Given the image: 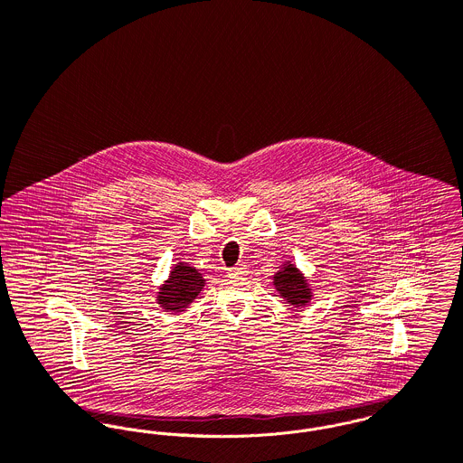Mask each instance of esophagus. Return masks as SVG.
Wrapping results in <instances>:
<instances>
[{
	"mask_svg": "<svg viewBox=\"0 0 463 463\" xmlns=\"http://www.w3.org/2000/svg\"><path fill=\"white\" fill-rule=\"evenodd\" d=\"M246 272L248 271H246L245 264H238V266H234V268L231 269L232 276H245Z\"/></svg>",
	"mask_w": 463,
	"mask_h": 463,
	"instance_id": "1",
	"label": "esophagus"
}]
</instances>
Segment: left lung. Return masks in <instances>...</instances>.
I'll return each instance as SVG.
<instances>
[{
    "label": "left lung",
    "mask_w": 463,
    "mask_h": 463,
    "mask_svg": "<svg viewBox=\"0 0 463 463\" xmlns=\"http://www.w3.org/2000/svg\"><path fill=\"white\" fill-rule=\"evenodd\" d=\"M272 285L279 298L292 307H304L313 299V287L296 264L285 260L272 276Z\"/></svg>",
    "instance_id": "1"
}]
</instances>
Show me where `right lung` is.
<instances>
[{"label":"right lung","instance_id":"obj_1","mask_svg":"<svg viewBox=\"0 0 463 463\" xmlns=\"http://www.w3.org/2000/svg\"><path fill=\"white\" fill-rule=\"evenodd\" d=\"M206 285V278L189 262H176L171 266L167 279L159 287L156 302L163 311L182 313L187 311L194 299Z\"/></svg>","mask_w":463,"mask_h":463}]
</instances>
